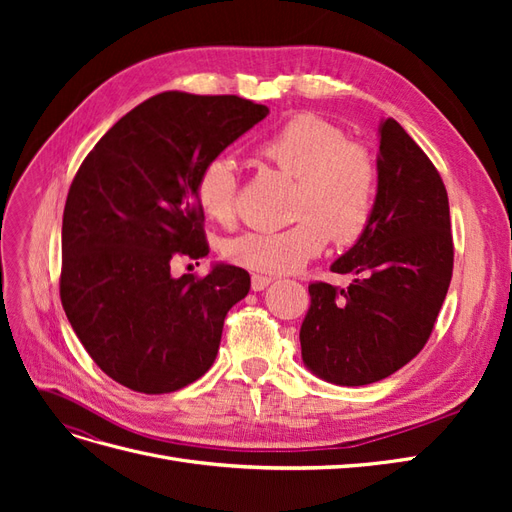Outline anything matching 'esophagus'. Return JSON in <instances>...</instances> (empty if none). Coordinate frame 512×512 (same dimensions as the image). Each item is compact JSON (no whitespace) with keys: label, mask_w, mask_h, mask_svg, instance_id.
Returning a JSON list of instances; mask_svg holds the SVG:
<instances>
[{"label":"esophagus","mask_w":512,"mask_h":512,"mask_svg":"<svg viewBox=\"0 0 512 512\" xmlns=\"http://www.w3.org/2000/svg\"><path fill=\"white\" fill-rule=\"evenodd\" d=\"M273 284V277H267V275H252V290L254 292H260L265 290Z\"/></svg>","instance_id":"obj_1"}]
</instances>
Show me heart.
Segmentation results:
<instances>
[{
  "label": "heart",
  "mask_w": 512,
  "mask_h": 512,
  "mask_svg": "<svg viewBox=\"0 0 512 512\" xmlns=\"http://www.w3.org/2000/svg\"><path fill=\"white\" fill-rule=\"evenodd\" d=\"M256 151L297 179L290 203L297 222L228 239L224 258L230 265L271 275L294 273L322 254L329 237L337 245H350L369 230L378 205V164L344 128L314 113H297L262 138ZM239 192L230 160L215 156L200 166L196 200L209 220L222 226L235 222Z\"/></svg>",
  "instance_id": "b5f03b06"
}]
</instances>
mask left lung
Here are the masks:
<instances>
[{
    "label": "left lung",
    "instance_id": "1",
    "mask_svg": "<svg viewBox=\"0 0 512 512\" xmlns=\"http://www.w3.org/2000/svg\"><path fill=\"white\" fill-rule=\"evenodd\" d=\"M453 232L438 168L395 119L380 126L374 222L331 271L348 288L309 284L303 363L342 386L395 374L423 350L453 277Z\"/></svg>",
    "mask_w": 512,
    "mask_h": 512
}]
</instances>
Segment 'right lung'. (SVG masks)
Segmentation results:
<instances>
[{
	"label": "right lung",
	"mask_w": 512,
	"mask_h": 512,
	"mask_svg": "<svg viewBox=\"0 0 512 512\" xmlns=\"http://www.w3.org/2000/svg\"><path fill=\"white\" fill-rule=\"evenodd\" d=\"M267 113L239 96L164 91L123 115L76 170L61 305L94 363L136 393H173L203 376L228 309L250 292L241 267L175 280L170 262L209 254L198 170Z\"/></svg>",
	"instance_id": "1"
}]
</instances>
